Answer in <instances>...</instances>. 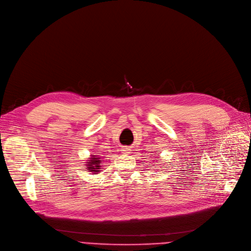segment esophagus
Returning <instances> with one entry per match:
<instances>
[{
    "instance_id": "esophagus-1",
    "label": "esophagus",
    "mask_w": 251,
    "mask_h": 251,
    "mask_svg": "<svg viewBox=\"0 0 251 251\" xmlns=\"http://www.w3.org/2000/svg\"><path fill=\"white\" fill-rule=\"evenodd\" d=\"M123 151L125 152V153H128V151H130L128 148H123Z\"/></svg>"
}]
</instances>
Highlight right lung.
Returning a JSON list of instances; mask_svg holds the SVG:
<instances>
[{
  "label": "right lung",
  "mask_w": 251,
  "mask_h": 251,
  "mask_svg": "<svg viewBox=\"0 0 251 251\" xmlns=\"http://www.w3.org/2000/svg\"><path fill=\"white\" fill-rule=\"evenodd\" d=\"M100 162L101 160H99L98 158H91L90 162H88L90 165H88V170L90 171H99V167H100Z\"/></svg>",
  "instance_id": "1"
}]
</instances>
